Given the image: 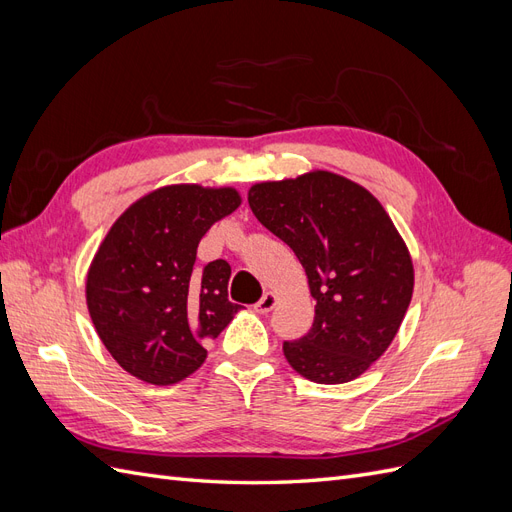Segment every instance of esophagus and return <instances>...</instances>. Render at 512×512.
<instances>
[{
	"label": "esophagus",
	"instance_id": "esophagus-1",
	"mask_svg": "<svg viewBox=\"0 0 512 512\" xmlns=\"http://www.w3.org/2000/svg\"><path fill=\"white\" fill-rule=\"evenodd\" d=\"M275 303H277V294L275 292H265V294H262V299L254 305V309L258 314H267L275 307Z\"/></svg>",
	"mask_w": 512,
	"mask_h": 512
}]
</instances>
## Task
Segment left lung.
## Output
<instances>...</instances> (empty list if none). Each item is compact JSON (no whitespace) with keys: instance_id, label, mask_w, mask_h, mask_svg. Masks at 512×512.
<instances>
[{"instance_id":"left-lung-1","label":"left lung","mask_w":512,"mask_h":512,"mask_svg":"<svg viewBox=\"0 0 512 512\" xmlns=\"http://www.w3.org/2000/svg\"><path fill=\"white\" fill-rule=\"evenodd\" d=\"M247 203L297 254L316 301L309 333L284 342L286 361L318 384L359 378L391 346L412 299V258L389 213L329 170L256 183Z\"/></svg>"}]
</instances>
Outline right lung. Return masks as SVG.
<instances>
[{
	"label": "right lung",
	"instance_id": "right-lung-1",
	"mask_svg": "<svg viewBox=\"0 0 512 512\" xmlns=\"http://www.w3.org/2000/svg\"><path fill=\"white\" fill-rule=\"evenodd\" d=\"M241 205L235 188L164 185L138 198L91 260L85 297L113 359L134 378L168 386L205 363V342L239 312L228 301L230 265L194 269L205 232Z\"/></svg>",
	"mask_w": 512,
	"mask_h": 512
}]
</instances>
